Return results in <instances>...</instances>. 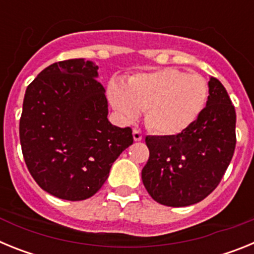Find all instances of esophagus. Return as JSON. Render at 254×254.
I'll use <instances>...</instances> for the list:
<instances>
[{"instance_id":"esophagus-1","label":"esophagus","mask_w":254,"mask_h":254,"mask_svg":"<svg viewBox=\"0 0 254 254\" xmlns=\"http://www.w3.org/2000/svg\"><path fill=\"white\" fill-rule=\"evenodd\" d=\"M132 134H133V140L134 141H141V140H142V133H141L140 129L133 128V131H132Z\"/></svg>"}]
</instances>
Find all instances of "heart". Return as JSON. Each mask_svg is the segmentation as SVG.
<instances>
[{
  "instance_id": "1",
  "label": "heart",
  "mask_w": 254,
  "mask_h": 254,
  "mask_svg": "<svg viewBox=\"0 0 254 254\" xmlns=\"http://www.w3.org/2000/svg\"><path fill=\"white\" fill-rule=\"evenodd\" d=\"M108 96L117 113L134 121L146 111L145 122L155 133L179 134L203 113L210 85L203 76L178 68H160L129 76L127 84L112 81Z\"/></svg>"
}]
</instances>
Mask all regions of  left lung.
<instances>
[{
	"label": "left lung",
	"mask_w": 254,
	"mask_h": 254,
	"mask_svg": "<svg viewBox=\"0 0 254 254\" xmlns=\"http://www.w3.org/2000/svg\"><path fill=\"white\" fill-rule=\"evenodd\" d=\"M203 113L174 136H146L150 156L142 182L150 196L165 206L183 207L202 201L219 186L237 143V114L223 84L210 77Z\"/></svg>",
	"instance_id": "8db88e82"
}]
</instances>
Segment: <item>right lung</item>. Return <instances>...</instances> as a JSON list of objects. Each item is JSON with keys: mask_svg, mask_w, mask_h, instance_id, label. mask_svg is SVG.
<instances>
[{"mask_svg": "<svg viewBox=\"0 0 254 254\" xmlns=\"http://www.w3.org/2000/svg\"><path fill=\"white\" fill-rule=\"evenodd\" d=\"M98 66L82 58L56 62L29 84L20 118V143L28 170L58 198L94 196L112 164L133 143L132 129L108 121Z\"/></svg>", "mask_w": 254, "mask_h": 254, "instance_id": "obj_1", "label": "right lung"}]
</instances>
